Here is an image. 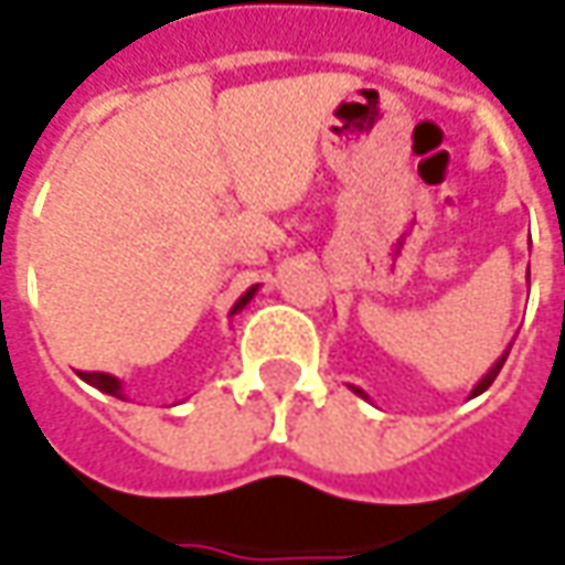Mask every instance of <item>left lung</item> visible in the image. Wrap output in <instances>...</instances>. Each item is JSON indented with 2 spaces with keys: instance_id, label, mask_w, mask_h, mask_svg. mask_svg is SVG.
<instances>
[{
  "instance_id": "obj_1",
  "label": "left lung",
  "mask_w": 565,
  "mask_h": 565,
  "mask_svg": "<svg viewBox=\"0 0 565 565\" xmlns=\"http://www.w3.org/2000/svg\"><path fill=\"white\" fill-rule=\"evenodd\" d=\"M503 362H507V356H500V360H497L494 365H491V369H488V375H484V379L478 381L476 387H472V397H478V394H484V391H488V387H491V384H494L497 372H500V369H503ZM350 387H353V384H350ZM353 394H360V397L369 399V394H365V391H362V387H353Z\"/></svg>"
}]
</instances>
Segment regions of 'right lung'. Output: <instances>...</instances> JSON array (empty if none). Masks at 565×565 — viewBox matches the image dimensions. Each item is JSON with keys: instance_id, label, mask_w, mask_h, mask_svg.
Wrapping results in <instances>:
<instances>
[{"instance_id": "1", "label": "right lung", "mask_w": 565, "mask_h": 565, "mask_svg": "<svg viewBox=\"0 0 565 565\" xmlns=\"http://www.w3.org/2000/svg\"><path fill=\"white\" fill-rule=\"evenodd\" d=\"M256 290H259V284H253L249 290H246L241 300L234 302V309H231V316H237L241 309H244L246 302L256 297ZM81 379L87 381V384H93L96 391H103V394H111V397L118 399H127L125 397V384H121V379H115V375H108V372H81Z\"/></svg>"}]
</instances>
